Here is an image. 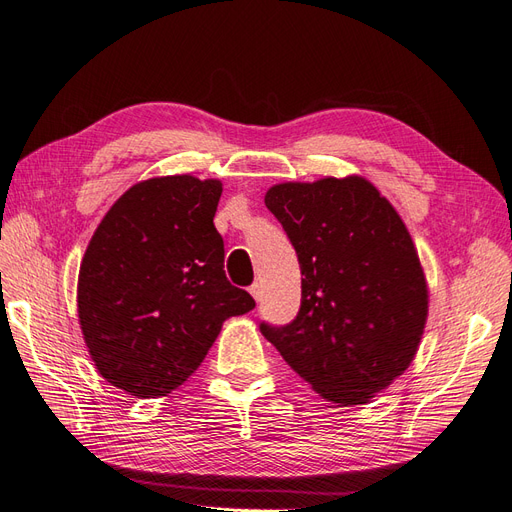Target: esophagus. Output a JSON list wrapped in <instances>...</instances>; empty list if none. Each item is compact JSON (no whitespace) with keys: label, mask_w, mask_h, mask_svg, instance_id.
I'll use <instances>...</instances> for the list:
<instances>
[{"label":"esophagus","mask_w":512,"mask_h":512,"mask_svg":"<svg viewBox=\"0 0 512 512\" xmlns=\"http://www.w3.org/2000/svg\"><path fill=\"white\" fill-rule=\"evenodd\" d=\"M248 291H251V296L259 302L261 300V285L259 283H253L251 287H248Z\"/></svg>","instance_id":"esophagus-1"}]
</instances>
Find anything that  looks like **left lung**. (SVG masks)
I'll use <instances>...</instances> for the list:
<instances>
[{"mask_svg":"<svg viewBox=\"0 0 512 512\" xmlns=\"http://www.w3.org/2000/svg\"><path fill=\"white\" fill-rule=\"evenodd\" d=\"M296 248L302 302L261 334L326 401L369 403L410 367L429 287L410 231L362 175L283 182L266 193Z\"/></svg>","mask_w":512,"mask_h":512,"instance_id":"left-lung-1","label":"left lung"}]
</instances>
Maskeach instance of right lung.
I'll return each instance as SVG.
<instances>
[{
	"mask_svg": "<svg viewBox=\"0 0 512 512\" xmlns=\"http://www.w3.org/2000/svg\"><path fill=\"white\" fill-rule=\"evenodd\" d=\"M221 180L163 175L130 186L87 244L79 324L98 373L137 399L167 397L206 358L223 321L255 309L223 270Z\"/></svg>",
	"mask_w": 512,
	"mask_h": 512,
	"instance_id": "1",
	"label": "right lung"
}]
</instances>
